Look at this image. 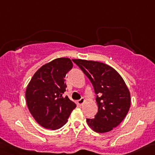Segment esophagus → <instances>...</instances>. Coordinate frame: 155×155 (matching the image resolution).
Segmentation results:
<instances>
[{
	"instance_id": "obj_1",
	"label": "esophagus",
	"mask_w": 155,
	"mask_h": 155,
	"mask_svg": "<svg viewBox=\"0 0 155 155\" xmlns=\"http://www.w3.org/2000/svg\"><path fill=\"white\" fill-rule=\"evenodd\" d=\"M85 102V98H83V97H82L81 98L80 100H79V101H77V104L78 105H79V106H82V104H84V103Z\"/></svg>"
}]
</instances>
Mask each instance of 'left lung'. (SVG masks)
I'll return each mask as SVG.
<instances>
[{"label": "left lung", "instance_id": "obj_1", "mask_svg": "<svg viewBox=\"0 0 155 155\" xmlns=\"http://www.w3.org/2000/svg\"><path fill=\"white\" fill-rule=\"evenodd\" d=\"M90 79L97 94L98 112L87 118L88 126L97 133H107L124 120L130 107V94L121 75L112 67L94 61L73 59Z\"/></svg>", "mask_w": 155, "mask_h": 155}]
</instances>
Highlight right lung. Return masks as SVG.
<instances>
[{
	"label": "right lung",
	"mask_w": 155,
	"mask_h": 155,
	"mask_svg": "<svg viewBox=\"0 0 155 155\" xmlns=\"http://www.w3.org/2000/svg\"><path fill=\"white\" fill-rule=\"evenodd\" d=\"M73 68L68 58H59L43 65L33 76L25 91L30 112L40 125L56 130L64 125L76 104L68 96L65 76Z\"/></svg>",
	"instance_id": "right-lung-1"
}]
</instances>
